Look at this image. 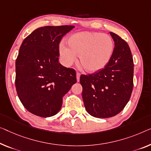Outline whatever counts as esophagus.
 Masks as SVG:
<instances>
[{"instance_id": "esophagus-1", "label": "esophagus", "mask_w": 151, "mask_h": 151, "mask_svg": "<svg viewBox=\"0 0 151 151\" xmlns=\"http://www.w3.org/2000/svg\"><path fill=\"white\" fill-rule=\"evenodd\" d=\"M80 75H81L80 73H78V72H76V81H77L78 82L79 81V80H80Z\"/></svg>"}]
</instances>
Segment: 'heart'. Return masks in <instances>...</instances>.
Instances as JSON below:
<instances>
[{"label":"heart","instance_id":"obj_1","mask_svg":"<svg viewBox=\"0 0 151 151\" xmlns=\"http://www.w3.org/2000/svg\"><path fill=\"white\" fill-rule=\"evenodd\" d=\"M68 47L62 43L60 54L64 64L70 66L78 55V62L88 73L104 68L113 53V40L107 35L84 31L74 34L67 40Z\"/></svg>","mask_w":151,"mask_h":151}]
</instances>
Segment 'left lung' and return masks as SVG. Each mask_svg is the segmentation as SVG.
<instances>
[{
    "label": "left lung",
    "mask_w": 151,
    "mask_h": 151,
    "mask_svg": "<svg viewBox=\"0 0 151 151\" xmlns=\"http://www.w3.org/2000/svg\"><path fill=\"white\" fill-rule=\"evenodd\" d=\"M114 42L111 59L104 68L88 75H81L82 97L91 116L109 118L124 109L134 87V61L127 42L110 32Z\"/></svg>",
    "instance_id": "8db88e82"
}]
</instances>
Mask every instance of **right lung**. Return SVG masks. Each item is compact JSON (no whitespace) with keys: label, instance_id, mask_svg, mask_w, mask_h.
<instances>
[{"label":"right lung","instance_id":"right-lung-1","mask_svg":"<svg viewBox=\"0 0 151 151\" xmlns=\"http://www.w3.org/2000/svg\"><path fill=\"white\" fill-rule=\"evenodd\" d=\"M74 26L40 27L20 46L15 62V87L27 111L49 117L61 109L62 98L76 83V72L59 63V45Z\"/></svg>","mask_w":151,"mask_h":151}]
</instances>
